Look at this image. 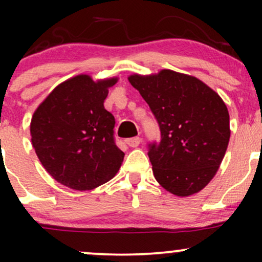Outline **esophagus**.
I'll list each match as a JSON object with an SVG mask.
<instances>
[{
    "label": "esophagus",
    "instance_id": "1",
    "mask_svg": "<svg viewBox=\"0 0 262 262\" xmlns=\"http://www.w3.org/2000/svg\"><path fill=\"white\" fill-rule=\"evenodd\" d=\"M125 144L130 146V148H137V146L140 144V138L139 137L129 138V139H125Z\"/></svg>",
    "mask_w": 262,
    "mask_h": 262
}]
</instances>
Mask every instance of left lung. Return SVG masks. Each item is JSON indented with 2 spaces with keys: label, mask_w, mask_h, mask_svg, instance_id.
I'll use <instances>...</instances> for the list:
<instances>
[{
  "label": "left lung",
  "mask_w": 262,
  "mask_h": 262,
  "mask_svg": "<svg viewBox=\"0 0 262 262\" xmlns=\"http://www.w3.org/2000/svg\"><path fill=\"white\" fill-rule=\"evenodd\" d=\"M128 80L160 127V144H150L148 152L156 181L179 197L200 192L215 176L229 144L224 101L197 77L166 69Z\"/></svg>",
  "instance_id": "1"
}]
</instances>
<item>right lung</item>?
I'll return each mask as SVG.
<instances>
[{"instance_id":"1","label":"right lung","mask_w":262,"mask_h":262,"mask_svg":"<svg viewBox=\"0 0 262 262\" xmlns=\"http://www.w3.org/2000/svg\"><path fill=\"white\" fill-rule=\"evenodd\" d=\"M118 77L93 81L81 74L53 90L31 121L33 148L54 180L90 191L116 176L124 152L114 143V117L104 108Z\"/></svg>"}]
</instances>
